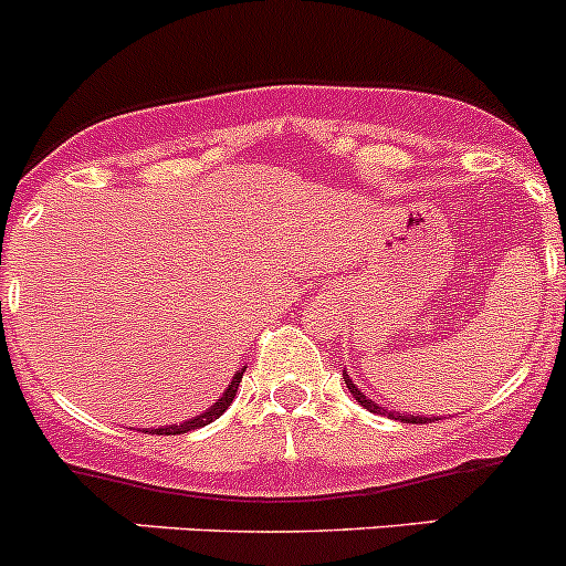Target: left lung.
I'll return each instance as SVG.
<instances>
[{
    "instance_id": "1",
    "label": "left lung",
    "mask_w": 566,
    "mask_h": 566,
    "mask_svg": "<svg viewBox=\"0 0 566 566\" xmlns=\"http://www.w3.org/2000/svg\"><path fill=\"white\" fill-rule=\"evenodd\" d=\"M564 260H566V256H564ZM343 378H345V387H348V392L354 395V398L359 400V403L365 406V409L376 411V415H389V417H392V420H400V422H429V420H434V417H426V415H400V411L384 409V406H378L376 400H370V398H367V395H361V389L356 387L354 381H350L348 373H343Z\"/></svg>"
}]
</instances>
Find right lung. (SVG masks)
<instances>
[{
	"label": "right lung",
	"instance_id": "add662e5",
	"mask_svg": "<svg viewBox=\"0 0 566 566\" xmlns=\"http://www.w3.org/2000/svg\"><path fill=\"white\" fill-rule=\"evenodd\" d=\"M243 373H245V367H240V370L232 376V381H229V387L223 389L221 398H218L216 403H212L207 411H201V415H196V417H190V420L179 422V426H160V429H151V431H157V434H166V437L168 434H188V431L201 429V426H207V422L218 420V417H221L223 411H227L229 406H232L234 395H238L240 381H243Z\"/></svg>",
	"mask_w": 566,
	"mask_h": 566
}]
</instances>
